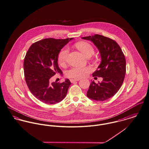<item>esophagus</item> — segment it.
<instances>
[{
	"instance_id": "obj_1",
	"label": "esophagus",
	"mask_w": 149,
	"mask_h": 149,
	"mask_svg": "<svg viewBox=\"0 0 149 149\" xmlns=\"http://www.w3.org/2000/svg\"><path fill=\"white\" fill-rule=\"evenodd\" d=\"M79 80H80L79 79H71V80H70V82H71L72 83H74V82L79 81Z\"/></svg>"
}]
</instances>
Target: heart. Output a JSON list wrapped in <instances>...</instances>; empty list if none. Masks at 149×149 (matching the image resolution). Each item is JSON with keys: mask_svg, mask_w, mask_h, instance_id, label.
Returning <instances> with one entry per match:
<instances>
[{"mask_svg": "<svg viewBox=\"0 0 149 149\" xmlns=\"http://www.w3.org/2000/svg\"><path fill=\"white\" fill-rule=\"evenodd\" d=\"M77 48L81 51L85 56H92L94 54V49L89 44L86 42H79L76 44ZM69 49L68 47L64 48L58 54V61L60 64H64L68 57ZM92 70L90 67H73L69 70L67 74L69 77L73 79H80L85 77L89 72Z\"/></svg>", "mask_w": 149, "mask_h": 149, "instance_id": "b5f03b06", "label": "heart"}]
</instances>
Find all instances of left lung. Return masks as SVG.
<instances>
[{"mask_svg": "<svg viewBox=\"0 0 149 149\" xmlns=\"http://www.w3.org/2000/svg\"><path fill=\"white\" fill-rule=\"evenodd\" d=\"M92 41L99 51L101 63L93 77H102L98 84L92 81L87 97L97 101L107 100L116 94L120 89L126 74V60L119 45L105 36L95 35L81 38Z\"/></svg>", "mask_w": 149, "mask_h": 149, "instance_id": "left-lung-1", "label": "left lung"}]
</instances>
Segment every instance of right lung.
I'll return each mask as SVG.
<instances>
[{
	"mask_svg": "<svg viewBox=\"0 0 149 149\" xmlns=\"http://www.w3.org/2000/svg\"><path fill=\"white\" fill-rule=\"evenodd\" d=\"M73 39H44L32 44L27 51L23 64L25 80L32 95L44 103H58L67 95L71 84L69 80L51 83V79L56 73H61L58 65V55Z\"/></svg>",
	"mask_w": 149,
	"mask_h": 149,
	"instance_id": "obj_1",
	"label": "right lung"
}]
</instances>
